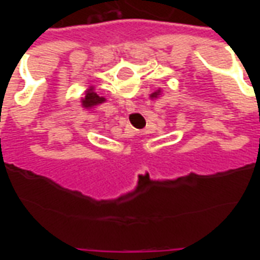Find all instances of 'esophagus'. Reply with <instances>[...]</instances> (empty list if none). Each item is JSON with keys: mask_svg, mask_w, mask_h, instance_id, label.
<instances>
[{"mask_svg": "<svg viewBox=\"0 0 260 260\" xmlns=\"http://www.w3.org/2000/svg\"><path fill=\"white\" fill-rule=\"evenodd\" d=\"M135 108H136L135 103L132 102V100H126V102H125V110H126L128 113H132V111H135Z\"/></svg>", "mask_w": 260, "mask_h": 260, "instance_id": "34e87169", "label": "esophagus"}]
</instances>
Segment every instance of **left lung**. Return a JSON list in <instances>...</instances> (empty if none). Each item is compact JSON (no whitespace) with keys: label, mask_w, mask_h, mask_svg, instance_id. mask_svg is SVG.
<instances>
[{"label":"left lung","mask_w":260,"mask_h":260,"mask_svg":"<svg viewBox=\"0 0 260 260\" xmlns=\"http://www.w3.org/2000/svg\"><path fill=\"white\" fill-rule=\"evenodd\" d=\"M82 107L86 110H93L97 106H100L103 103L106 102V97L99 96L96 91H94V86H89V89H86L85 94L82 97Z\"/></svg>","instance_id":"left-lung-1"}]
</instances>
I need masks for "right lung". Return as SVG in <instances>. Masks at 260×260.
<instances>
[{
	"mask_svg": "<svg viewBox=\"0 0 260 260\" xmlns=\"http://www.w3.org/2000/svg\"><path fill=\"white\" fill-rule=\"evenodd\" d=\"M161 94H163V89H160V87H158L157 90L152 91V93L149 94V97H150V100H154V99H158Z\"/></svg>",
	"mask_w": 260,
	"mask_h": 260,
	"instance_id": "1",
	"label": "right lung"
}]
</instances>
